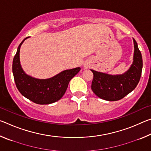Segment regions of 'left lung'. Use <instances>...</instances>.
<instances>
[{
  "label": "left lung",
  "instance_id": "8db88e82",
  "mask_svg": "<svg viewBox=\"0 0 151 151\" xmlns=\"http://www.w3.org/2000/svg\"><path fill=\"white\" fill-rule=\"evenodd\" d=\"M133 63L123 75H109L91 70L94 75L91 89L99 98L109 101H119L136 88L142 73V58L136 40L133 39Z\"/></svg>",
  "mask_w": 151,
  "mask_h": 151
}]
</instances>
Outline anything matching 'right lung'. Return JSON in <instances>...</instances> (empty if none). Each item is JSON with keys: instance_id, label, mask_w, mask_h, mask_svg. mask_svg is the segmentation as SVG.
<instances>
[{"instance_id": "1", "label": "right lung", "mask_w": 151, "mask_h": 151, "mask_svg": "<svg viewBox=\"0 0 151 151\" xmlns=\"http://www.w3.org/2000/svg\"><path fill=\"white\" fill-rule=\"evenodd\" d=\"M19 45L12 62V73L15 84L22 95L39 104H48L62 98L67 89L70 81L81 70L80 67L64 70L57 75L48 79L32 78L25 73L20 66Z\"/></svg>"}]
</instances>
